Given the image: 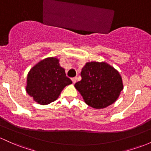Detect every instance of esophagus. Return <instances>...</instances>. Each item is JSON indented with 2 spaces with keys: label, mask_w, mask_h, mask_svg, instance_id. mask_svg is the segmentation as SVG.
<instances>
[{
  "label": "esophagus",
  "mask_w": 151,
  "mask_h": 151,
  "mask_svg": "<svg viewBox=\"0 0 151 151\" xmlns=\"http://www.w3.org/2000/svg\"><path fill=\"white\" fill-rule=\"evenodd\" d=\"M71 80H72L73 83H75L76 82V78H73L71 79Z\"/></svg>",
  "instance_id": "obj_1"
}]
</instances>
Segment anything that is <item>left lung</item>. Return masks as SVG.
Here are the masks:
<instances>
[{"mask_svg": "<svg viewBox=\"0 0 151 151\" xmlns=\"http://www.w3.org/2000/svg\"><path fill=\"white\" fill-rule=\"evenodd\" d=\"M81 76V81L76 83L75 88L85 103L96 109L112 104L123 90L119 72L106 63H86Z\"/></svg>", "mask_w": 151, "mask_h": 151, "instance_id": "8db88e82", "label": "left lung"}]
</instances>
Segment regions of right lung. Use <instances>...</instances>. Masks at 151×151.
Masks as SVG:
<instances>
[{"instance_id":"obj_1","label":"right lung","mask_w":151,"mask_h":151,"mask_svg":"<svg viewBox=\"0 0 151 151\" xmlns=\"http://www.w3.org/2000/svg\"><path fill=\"white\" fill-rule=\"evenodd\" d=\"M72 83L56 58H47L35 65L27 76L26 91L42 105L49 104L58 98L63 89Z\"/></svg>"}]
</instances>
